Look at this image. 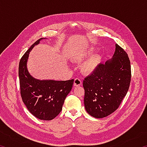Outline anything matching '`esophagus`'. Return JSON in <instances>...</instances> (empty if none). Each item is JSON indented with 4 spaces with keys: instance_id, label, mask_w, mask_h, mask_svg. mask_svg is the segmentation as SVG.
<instances>
[{
    "instance_id": "34e87169",
    "label": "esophagus",
    "mask_w": 147,
    "mask_h": 147,
    "mask_svg": "<svg viewBox=\"0 0 147 147\" xmlns=\"http://www.w3.org/2000/svg\"><path fill=\"white\" fill-rule=\"evenodd\" d=\"M82 84V81L80 78H76L74 80V86H80Z\"/></svg>"
}]
</instances>
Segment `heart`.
Instances as JSON below:
<instances>
[{
    "mask_svg": "<svg viewBox=\"0 0 147 147\" xmlns=\"http://www.w3.org/2000/svg\"><path fill=\"white\" fill-rule=\"evenodd\" d=\"M93 49H89L82 52L77 57V59L78 61H82L84 59L88 58L89 56H90L93 53ZM101 56L99 54H93L90 58L87 59V60L83 63L82 66V70L86 74H90L95 70L99 65V64L101 62Z\"/></svg>",
    "mask_w": 147,
    "mask_h": 147,
    "instance_id": "heart-1",
    "label": "heart"
}]
</instances>
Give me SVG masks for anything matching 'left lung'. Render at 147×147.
Wrapping results in <instances>:
<instances>
[{"mask_svg":"<svg viewBox=\"0 0 147 147\" xmlns=\"http://www.w3.org/2000/svg\"><path fill=\"white\" fill-rule=\"evenodd\" d=\"M131 81L130 61L127 53L115 45L113 58L100 63L84 78V105L87 112L103 118L117 109L128 91Z\"/></svg>","mask_w":147,"mask_h":147,"instance_id":"8db88e82","label":"left lung"}]
</instances>
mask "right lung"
<instances>
[{"instance_id":"obj_1","label":"right lung","mask_w":147,"mask_h":147,"mask_svg":"<svg viewBox=\"0 0 147 147\" xmlns=\"http://www.w3.org/2000/svg\"><path fill=\"white\" fill-rule=\"evenodd\" d=\"M42 39L35 42L20 60V91L23 102L32 115L41 120L51 121L61 111L65 99L73 88L74 79L66 81L39 80L29 74L26 68L29 53Z\"/></svg>"}]
</instances>
